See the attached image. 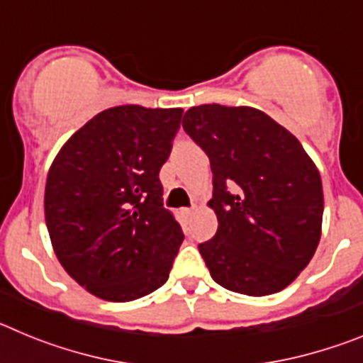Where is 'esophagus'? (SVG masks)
Here are the masks:
<instances>
[{
	"label": "esophagus",
	"instance_id": "obj_1",
	"mask_svg": "<svg viewBox=\"0 0 363 363\" xmlns=\"http://www.w3.org/2000/svg\"><path fill=\"white\" fill-rule=\"evenodd\" d=\"M184 214L185 216H192V214H194V209H184Z\"/></svg>",
	"mask_w": 363,
	"mask_h": 363
}]
</instances>
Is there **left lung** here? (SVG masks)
I'll list each match as a JSON object with an SVG mask.
<instances>
[{
	"instance_id": "left-lung-1",
	"label": "left lung",
	"mask_w": 363,
	"mask_h": 363,
	"mask_svg": "<svg viewBox=\"0 0 363 363\" xmlns=\"http://www.w3.org/2000/svg\"><path fill=\"white\" fill-rule=\"evenodd\" d=\"M184 129L209 156L218 230L200 243L216 284L267 296L293 284L322 236L320 172L296 136L255 107L198 105Z\"/></svg>"
}]
</instances>
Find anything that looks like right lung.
<instances>
[{
    "label": "right lung",
    "instance_id": "obj_1",
    "mask_svg": "<svg viewBox=\"0 0 363 363\" xmlns=\"http://www.w3.org/2000/svg\"><path fill=\"white\" fill-rule=\"evenodd\" d=\"M184 108L120 105L63 143L45 185V221L60 264L83 289L133 301L162 287L184 242L163 209L158 174Z\"/></svg>",
    "mask_w": 363,
    "mask_h": 363
}]
</instances>
